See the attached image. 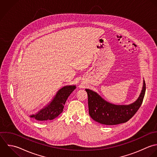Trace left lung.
Listing matches in <instances>:
<instances>
[{
	"mask_svg": "<svg viewBox=\"0 0 157 157\" xmlns=\"http://www.w3.org/2000/svg\"><path fill=\"white\" fill-rule=\"evenodd\" d=\"M88 95L90 116L95 121L104 125H117L128 121L141 106L146 92V83L138 99L129 105H115L104 100L97 93L86 89Z\"/></svg>",
	"mask_w": 157,
	"mask_h": 157,
	"instance_id": "obj_1",
	"label": "left lung"
}]
</instances>
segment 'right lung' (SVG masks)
I'll return each instance as SVG.
<instances>
[{
	"instance_id": "right-lung-1",
	"label": "right lung",
	"mask_w": 157,
	"mask_h": 157,
	"mask_svg": "<svg viewBox=\"0 0 157 157\" xmlns=\"http://www.w3.org/2000/svg\"><path fill=\"white\" fill-rule=\"evenodd\" d=\"M75 88V86L63 87L59 90L49 105L41 109L37 114L30 116V117H34L38 121L52 120L57 117L63 112L64 105L68 97Z\"/></svg>"
}]
</instances>
